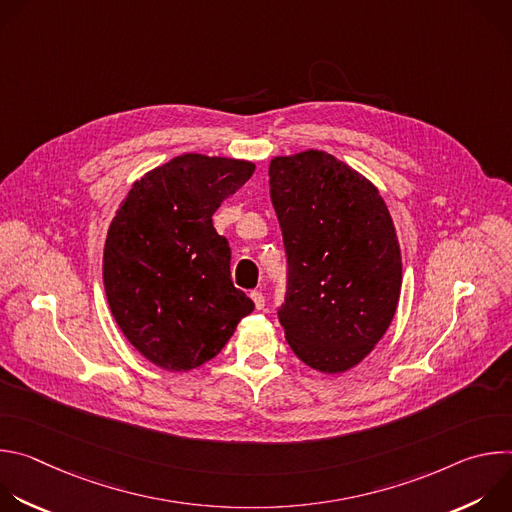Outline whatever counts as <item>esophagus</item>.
I'll use <instances>...</instances> for the list:
<instances>
[{"label":"esophagus","instance_id":"1","mask_svg":"<svg viewBox=\"0 0 512 512\" xmlns=\"http://www.w3.org/2000/svg\"><path fill=\"white\" fill-rule=\"evenodd\" d=\"M251 300L255 302V308H257V310H263V308H265V296L261 294L259 289H253V291H251Z\"/></svg>","mask_w":512,"mask_h":512}]
</instances>
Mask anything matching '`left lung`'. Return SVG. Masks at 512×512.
I'll use <instances>...</instances> for the list:
<instances>
[{
    "label": "left lung",
    "mask_w": 512,
    "mask_h": 512,
    "mask_svg": "<svg viewBox=\"0 0 512 512\" xmlns=\"http://www.w3.org/2000/svg\"><path fill=\"white\" fill-rule=\"evenodd\" d=\"M271 202L287 287V344L322 373L352 369L387 332L401 294V251L379 190L318 150L275 158Z\"/></svg>",
    "instance_id": "left-lung-1"
}]
</instances>
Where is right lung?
Listing matches in <instances>:
<instances>
[{
  "label": "right lung",
  "mask_w": 512,
  "mask_h": 512,
  "mask_svg": "<svg viewBox=\"0 0 512 512\" xmlns=\"http://www.w3.org/2000/svg\"><path fill=\"white\" fill-rule=\"evenodd\" d=\"M253 172L251 162L184 154L137 180L113 218L103 253L109 308L160 369L200 367L255 308L233 285L229 241L212 227Z\"/></svg>",
  "instance_id": "obj_1"
}]
</instances>
